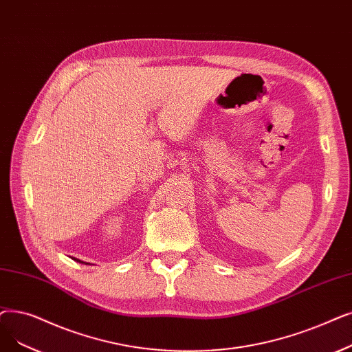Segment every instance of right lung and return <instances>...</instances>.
<instances>
[{
    "label": "right lung",
    "instance_id": "1",
    "mask_svg": "<svg viewBox=\"0 0 352 352\" xmlns=\"http://www.w3.org/2000/svg\"><path fill=\"white\" fill-rule=\"evenodd\" d=\"M72 258H73V257H72ZM74 261H76V262H79V263H85V262H82V261H79V258H74ZM85 265H89V263H85Z\"/></svg>",
    "mask_w": 352,
    "mask_h": 352
}]
</instances>
